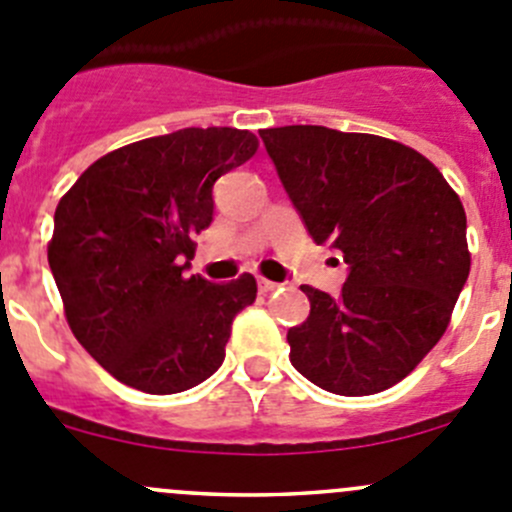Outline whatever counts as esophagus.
Masks as SVG:
<instances>
[{
  "label": "esophagus",
  "instance_id": "1",
  "mask_svg": "<svg viewBox=\"0 0 512 512\" xmlns=\"http://www.w3.org/2000/svg\"><path fill=\"white\" fill-rule=\"evenodd\" d=\"M277 282H272V280H265V277H257V290L262 292V295H267V292H272V290H277Z\"/></svg>",
  "mask_w": 512,
  "mask_h": 512
}]
</instances>
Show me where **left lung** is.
Wrapping results in <instances>:
<instances>
[{
  "label": "left lung",
  "instance_id": "8db88e82",
  "mask_svg": "<svg viewBox=\"0 0 512 512\" xmlns=\"http://www.w3.org/2000/svg\"><path fill=\"white\" fill-rule=\"evenodd\" d=\"M260 137L305 230L347 262L340 297L302 285L310 315L287 330L292 367L345 398L393 388L443 337L468 280L463 202L433 162L385 137L320 124Z\"/></svg>",
  "mask_w": 512,
  "mask_h": 512
}]
</instances>
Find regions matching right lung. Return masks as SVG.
<instances>
[{"mask_svg": "<svg viewBox=\"0 0 512 512\" xmlns=\"http://www.w3.org/2000/svg\"><path fill=\"white\" fill-rule=\"evenodd\" d=\"M255 150L252 132L187 127L99 157L59 200L47 257L67 322L124 385L182 393L225 360L255 277L215 285L185 270L212 222V187Z\"/></svg>", "mask_w": 512, "mask_h": 512, "instance_id": "1", "label": "right lung"}]
</instances>
